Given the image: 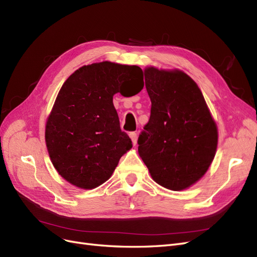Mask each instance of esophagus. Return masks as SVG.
Instances as JSON below:
<instances>
[{
    "label": "esophagus",
    "mask_w": 257,
    "mask_h": 257,
    "mask_svg": "<svg viewBox=\"0 0 257 257\" xmlns=\"http://www.w3.org/2000/svg\"><path fill=\"white\" fill-rule=\"evenodd\" d=\"M130 137L132 139V143H133V145L135 146L137 144V134L135 132H132V133H130Z\"/></svg>",
    "instance_id": "esophagus-1"
}]
</instances>
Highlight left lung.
I'll list each match as a JSON object with an SVG mask.
<instances>
[{
	"label": "left lung",
	"instance_id": "obj_1",
	"mask_svg": "<svg viewBox=\"0 0 257 257\" xmlns=\"http://www.w3.org/2000/svg\"><path fill=\"white\" fill-rule=\"evenodd\" d=\"M151 114L138 153L153 180L172 191L196 183L214 159L217 128L203 93L179 69H145Z\"/></svg>",
	"mask_w": 257,
	"mask_h": 257
}]
</instances>
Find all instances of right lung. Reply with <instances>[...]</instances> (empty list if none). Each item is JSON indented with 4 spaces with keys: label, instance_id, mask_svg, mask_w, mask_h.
<instances>
[{
    "label": "right lung",
    "instance_id": "1",
    "mask_svg": "<svg viewBox=\"0 0 257 257\" xmlns=\"http://www.w3.org/2000/svg\"><path fill=\"white\" fill-rule=\"evenodd\" d=\"M136 65L100 62L84 65L68 77L46 123L50 160L66 181L94 189L109 179L132 141L121 131L112 97L124 85L144 88Z\"/></svg>",
    "mask_w": 257,
    "mask_h": 257
}]
</instances>
